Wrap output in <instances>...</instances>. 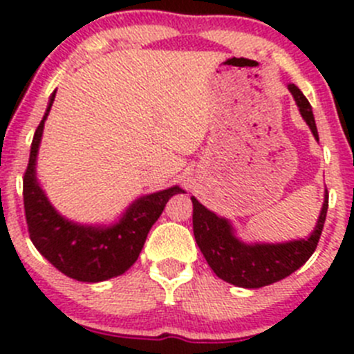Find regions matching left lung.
I'll return each instance as SVG.
<instances>
[{
  "instance_id": "8db88e82",
  "label": "left lung",
  "mask_w": 354,
  "mask_h": 354,
  "mask_svg": "<svg viewBox=\"0 0 354 354\" xmlns=\"http://www.w3.org/2000/svg\"><path fill=\"white\" fill-rule=\"evenodd\" d=\"M295 97L303 120L319 140L315 118L308 99L295 84L288 85ZM194 202V234L200 252L205 257L210 269L226 283L238 288L257 289L277 283L298 270L315 252L326 223L329 194L324 195L322 210L317 219L315 230L308 238L286 241V243H246L234 234V227L224 217H219L203 207L197 198Z\"/></svg>"
}]
</instances>
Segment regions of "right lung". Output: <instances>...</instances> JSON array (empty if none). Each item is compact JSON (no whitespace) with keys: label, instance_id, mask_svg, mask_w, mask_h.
<instances>
[{"label":"right lung","instance_id":"right-lung-1","mask_svg":"<svg viewBox=\"0 0 354 354\" xmlns=\"http://www.w3.org/2000/svg\"><path fill=\"white\" fill-rule=\"evenodd\" d=\"M49 97L42 121L30 145V157L24 176V207L30 240L44 259L59 272L82 283H101L127 272L140 255L152 224L159 219L167 200L185 194L180 187L156 192L135 200L120 221L111 226L78 224L63 217L51 205L35 173L44 121L55 102Z\"/></svg>","mask_w":354,"mask_h":354}]
</instances>
